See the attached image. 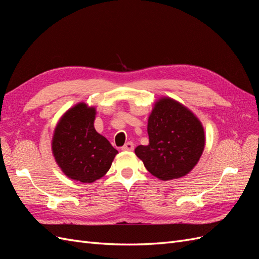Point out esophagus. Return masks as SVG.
Wrapping results in <instances>:
<instances>
[{
  "instance_id": "esophagus-1",
  "label": "esophagus",
  "mask_w": 259,
  "mask_h": 259,
  "mask_svg": "<svg viewBox=\"0 0 259 259\" xmlns=\"http://www.w3.org/2000/svg\"><path fill=\"white\" fill-rule=\"evenodd\" d=\"M122 150L123 151H133V150H134V144L131 143V142L126 143L122 147Z\"/></svg>"
}]
</instances>
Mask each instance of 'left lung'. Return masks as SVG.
<instances>
[{
	"label": "left lung",
	"mask_w": 259,
	"mask_h": 259,
	"mask_svg": "<svg viewBox=\"0 0 259 259\" xmlns=\"http://www.w3.org/2000/svg\"><path fill=\"white\" fill-rule=\"evenodd\" d=\"M149 145L135 153L145 167L161 180L186 176L204 150V128L189 109L169 97L155 101L148 119Z\"/></svg>",
	"instance_id": "1"
}]
</instances>
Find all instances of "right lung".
Segmentation results:
<instances>
[{
    "label": "right lung",
    "mask_w": 259,
    "mask_h": 259,
    "mask_svg": "<svg viewBox=\"0 0 259 259\" xmlns=\"http://www.w3.org/2000/svg\"><path fill=\"white\" fill-rule=\"evenodd\" d=\"M96 109L85 103L70 108L54 131L52 151L70 179L88 184L106 175L117 150L94 127Z\"/></svg>",
    "instance_id": "1"
}]
</instances>
